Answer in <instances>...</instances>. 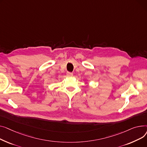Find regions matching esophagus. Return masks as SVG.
<instances>
[{
	"label": "esophagus",
	"instance_id": "obj_1",
	"mask_svg": "<svg viewBox=\"0 0 147 147\" xmlns=\"http://www.w3.org/2000/svg\"><path fill=\"white\" fill-rule=\"evenodd\" d=\"M66 75H67V76H73V74L71 73V72H67L66 73Z\"/></svg>",
	"mask_w": 147,
	"mask_h": 147
}]
</instances>
